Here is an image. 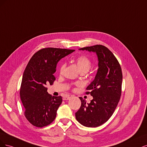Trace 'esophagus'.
I'll return each mask as SVG.
<instances>
[{"label":"esophagus","instance_id":"34e87169","mask_svg":"<svg viewBox=\"0 0 147 147\" xmlns=\"http://www.w3.org/2000/svg\"><path fill=\"white\" fill-rule=\"evenodd\" d=\"M69 98H70L69 96L66 95V96L63 97V100H68V99H69Z\"/></svg>","mask_w":147,"mask_h":147}]
</instances>
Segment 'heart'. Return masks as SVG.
Here are the masks:
<instances>
[{
    "instance_id": "heart-1",
    "label": "heart",
    "mask_w": 147,
    "mask_h": 147,
    "mask_svg": "<svg viewBox=\"0 0 147 147\" xmlns=\"http://www.w3.org/2000/svg\"><path fill=\"white\" fill-rule=\"evenodd\" d=\"M75 63H76V65H77L79 71L80 73H84L88 71L89 69L91 68L92 65V63L90 59L85 55H81V56L78 57L75 60ZM64 68H65L64 64H62L60 66V69H59L60 73H61L63 72Z\"/></svg>"
}]
</instances>
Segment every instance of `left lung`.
Returning a JSON list of instances; mask_svg holds the SVG:
<instances>
[{
	"mask_svg": "<svg viewBox=\"0 0 147 147\" xmlns=\"http://www.w3.org/2000/svg\"><path fill=\"white\" fill-rule=\"evenodd\" d=\"M95 53L98 59V69L94 79L87 87L86 94L93 99L90 103L80 97L81 106L76 118L86 127H98L112 115L120 101L123 75L118 61L106 46L97 45L79 49Z\"/></svg>",
	"mask_w": 147,
	"mask_h": 147,
	"instance_id": "left-lung-1",
	"label": "left lung"
}]
</instances>
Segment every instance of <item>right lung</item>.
Segmentation results:
<instances>
[{"label": "right lung", "instance_id": "right-lung-1", "mask_svg": "<svg viewBox=\"0 0 147 147\" xmlns=\"http://www.w3.org/2000/svg\"><path fill=\"white\" fill-rule=\"evenodd\" d=\"M75 50L47 48L32 57L23 74L20 97L24 107V115L36 127L48 126L56 117L62 97L52 96L47 85H53L58 61Z\"/></svg>", "mask_w": 147, "mask_h": 147}]
</instances>
